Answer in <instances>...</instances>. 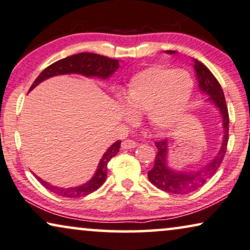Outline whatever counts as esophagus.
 Instances as JSON below:
<instances>
[{
    "label": "esophagus",
    "instance_id": "1",
    "mask_svg": "<svg viewBox=\"0 0 250 250\" xmlns=\"http://www.w3.org/2000/svg\"><path fill=\"white\" fill-rule=\"evenodd\" d=\"M137 146V143H136L135 141L132 140H125L122 142L121 144V147L123 148V150H128V148H134Z\"/></svg>",
    "mask_w": 250,
    "mask_h": 250
}]
</instances>
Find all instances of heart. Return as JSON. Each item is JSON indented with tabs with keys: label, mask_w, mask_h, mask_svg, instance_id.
<instances>
[{
	"label": "heart",
	"mask_w": 250,
	"mask_h": 250,
	"mask_svg": "<svg viewBox=\"0 0 250 250\" xmlns=\"http://www.w3.org/2000/svg\"><path fill=\"white\" fill-rule=\"evenodd\" d=\"M192 88L188 72L164 65L148 67L135 75L125 90V115L131 120L134 112H145L151 127L168 130L185 115Z\"/></svg>",
	"instance_id": "1"
}]
</instances>
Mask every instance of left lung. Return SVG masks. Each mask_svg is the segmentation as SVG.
Masks as SVG:
<instances>
[{
  "instance_id": "left-lung-1",
  "label": "left lung",
  "mask_w": 250,
  "mask_h": 250,
  "mask_svg": "<svg viewBox=\"0 0 250 250\" xmlns=\"http://www.w3.org/2000/svg\"><path fill=\"white\" fill-rule=\"evenodd\" d=\"M194 60L192 68L195 69L196 76H197L198 86L202 92L209 94L210 100L219 108L223 116L224 125V140L222 143L219 152L214 159L197 170H189V172H178L167 167V140L154 142L158 148V152L154 158V165L152 169L148 170L147 178L150 182L157 188L162 190L175 195H185L188 192L197 190L198 188L203 187L209 180L214 175L219 166L222 165L224 157L227 151V142H229V110L225 96H224L223 88L220 86L219 82L214 77L212 72L208 69L203 63Z\"/></svg>"
}]
</instances>
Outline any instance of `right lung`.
Returning <instances> with one entry per match:
<instances>
[{"instance_id": "right-lung-1", "label": "right lung", "mask_w": 250, "mask_h": 250, "mask_svg": "<svg viewBox=\"0 0 250 250\" xmlns=\"http://www.w3.org/2000/svg\"><path fill=\"white\" fill-rule=\"evenodd\" d=\"M118 68V60L109 59L107 56H103L99 54H94V53H80V54H75L68 56L65 59L59 60V61L50 64L49 67H47L43 71H41V74L38 76L37 80L31 85L30 91L42 81L56 75L81 74L87 76V77H94L96 76V77L100 78H107ZM120 144H121V141L115 142L114 144L110 145V147L106 151L104 157L102 158V160H100L96 174H94V176L90 181L83 186H78V187L74 188H60L56 187V186L49 185V183L43 181V180L38 178V176H36V178L43 187L50 191H53L54 194L70 198L83 197V196H86L91 194V192L96 191L105 182L107 178V164L119 152Z\"/></svg>"}]
</instances>
